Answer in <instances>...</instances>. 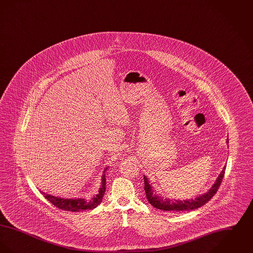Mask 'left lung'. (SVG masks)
Masks as SVG:
<instances>
[{
	"label": "left lung",
	"instance_id": "8db88e82",
	"mask_svg": "<svg viewBox=\"0 0 253 253\" xmlns=\"http://www.w3.org/2000/svg\"><path fill=\"white\" fill-rule=\"evenodd\" d=\"M227 142L229 143V140H227ZM225 170H226V166L223 168L221 173L218 175L216 182L212 185V187L207 192V193L195 197L194 199L191 198L189 200H169V198H163L161 197V195H157V193H155L153 187L149 184L148 178L144 175V190L146 193V196L148 201L150 202V204L154 206L155 208H157L158 210H163V211H192V210H196L200 207H202L203 205L208 203V201H210L213 195L216 193L221 182L223 180L224 174H225Z\"/></svg>",
	"mask_w": 253,
	"mask_h": 253
}]
</instances>
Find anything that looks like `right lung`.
<instances>
[{"label":"right lung","instance_id":"1","mask_svg":"<svg viewBox=\"0 0 253 253\" xmlns=\"http://www.w3.org/2000/svg\"><path fill=\"white\" fill-rule=\"evenodd\" d=\"M108 168H105V170ZM106 178H105V173H103L102 177H101V185L100 188L98 190V192L96 193L94 197H92L89 200H86L84 198H60V197H56L53 196L48 193H42L44 195V197L48 200L51 204L54 205L55 207L59 208L62 211H86V210H93L98 205L101 203L102 198L104 196L105 193V185H106Z\"/></svg>","mask_w":253,"mask_h":253}]
</instances>
